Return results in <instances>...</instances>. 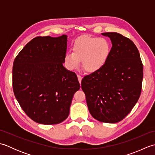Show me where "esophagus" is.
Masks as SVG:
<instances>
[{
	"instance_id": "obj_1",
	"label": "esophagus",
	"mask_w": 155,
	"mask_h": 155,
	"mask_svg": "<svg viewBox=\"0 0 155 155\" xmlns=\"http://www.w3.org/2000/svg\"><path fill=\"white\" fill-rule=\"evenodd\" d=\"M77 77H78V81H79V83H81V81H82V79H83V77H82L81 75H80V74H77Z\"/></svg>"
}]
</instances>
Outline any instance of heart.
Returning <instances> with one entry per match:
<instances>
[{"label":"heart","instance_id":"b5f03b06","mask_svg":"<svg viewBox=\"0 0 155 155\" xmlns=\"http://www.w3.org/2000/svg\"><path fill=\"white\" fill-rule=\"evenodd\" d=\"M110 51V43L107 38L83 36L74 41L72 51L66 52L65 64L72 70L80 65L82 60L84 70L96 72L106 64Z\"/></svg>","mask_w":155,"mask_h":155}]
</instances>
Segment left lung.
Returning a JSON list of instances; mask_svg holds the SVG:
<instances>
[{"label":"left lung","instance_id":"1","mask_svg":"<svg viewBox=\"0 0 155 155\" xmlns=\"http://www.w3.org/2000/svg\"><path fill=\"white\" fill-rule=\"evenodd\" d=\"M102 35L111 40L110 56L103 68L84 76L81 88L92 116L103 123H115L126 117L139 100L143 64L129 38L114 32Z\"/></svg>","mask_w":155,"mask_h":155}]
</instances>
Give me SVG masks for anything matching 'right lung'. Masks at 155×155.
Instances as JSON below:
<instances>
[{
  "instance_id": "add662e5",
  "label": "right lung",
  "mask_w": 155,
  "mask_h": 155,
  "mask_svg": "<svg viewBox=\"0 0 155 155\" xmlns=\"http://www.w3.org/2000/svg\"><path fill=\"white\" fill-rule=\"evenodd\" d=\"M67 47V35L35 37L13 62L15 96L27 116L37 123L64 121L73 95L80 88L75 72L62 65Z\"/></svg>"
}]
</instances>
